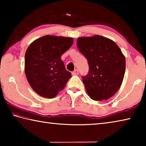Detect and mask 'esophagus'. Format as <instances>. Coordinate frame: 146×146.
<instances>
[{
	"mask_svg": "<svg viewBox=\"0 0 146 146\" xmlns=\"http://www.w3.org/2000/svg\"><path fill=\"white\" fill-rule=\"evenodd\" d=\"M72 74L73 75H77L78 74V70H76V69H75V70L72 72Z\"/></svg>",
	"mask_w": 146,
	"mask_h": 146,
	"instance_id": "1",
	"label": "esophagus"
}]
</instances>
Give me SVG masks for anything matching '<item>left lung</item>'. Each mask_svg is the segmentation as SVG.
<instances>
[{
  "instance_id": "8db88e82",
  "label": "left lung",
  "mask_w": 146,
  "mask_h": 146,
  "mask_svg": "<svg viewBox=\"0 0 146 146\" xmlns=\"http://www.w3.org/2000/svg\"><path fill=\"white\" fill-rule=\"evenodd\" d=\"M76 44L88 62V73L82 76L88 95L97 101L111 97L122 84L125 70V56L119 47L100 35L80 37Z\"/></svg>"
}]
</instances>
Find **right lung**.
Instances as JSON below:
<instances>
[{"label": "right lung", "mask_w": 146, "mask_h": 146, "mask_svg": "<svg viewBox=\"0 0 146 146\" xmlns=\"http://www.w3.org/2000/svg\"><path fill=\"white\" fill-rule=\"evenodd\" d=\"M73 39L46 35L33 42L25 54V74L32 89L42 97L52 98L71 77L61 56L73 45Z\"/></svg>", "instance_id": "obj_1"}]
</instances>
